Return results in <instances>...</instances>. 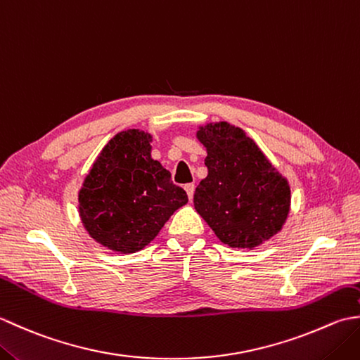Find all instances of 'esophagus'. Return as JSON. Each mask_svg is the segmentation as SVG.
Instances as JSON below:
<instances>
[{
	"mask_svg": "<svg viewBox=\"0 0 360 360\" xmlns=\"http://www.w3.org/2000/svg\"><path fill=\"white\" fill-rule=\"evenodd\" d=\"M184 190L187 192L188 200L192 201V200H193V193H195V184H186V186H184Z\"/></svg>",
	"mask_w": 360,
	"mask_h": 360,
	"instance_id": "obj_1",
	"label": "esophagus"
}]
</instances>
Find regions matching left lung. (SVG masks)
Listing matches in <instances>:
<instances>
[{
    "mask_svg": "<svg viewBox=\"0 0 360 360\" xmlns=\"http://www.w3.org/2000/svg\"><path fill=\"white\" fill-rule=\"evenodd\" d=\"M207 178L195 190V209L231 248L254 249L277 233L289 213L290 190L257 143L227 122L201 127Z\"/></svg>",
    "mask_w": 360,
    "mask_h": 360,
    "instance_id": "left-lung-1",
    "label": "left lung"
}]
</instances>
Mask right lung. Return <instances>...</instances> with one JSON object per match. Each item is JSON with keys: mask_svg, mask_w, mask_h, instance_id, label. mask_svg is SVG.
<instances>
[{"mask_svg": "<svg viewBox=\"0 0 360 360\" xmlns=\"http://www.w3.org/2000/svg\"><path fill=\"white\" fill-rule=\"evenodd\" d=\"M151 136L127 129L105 145L79 193L83 224L108 249L133 254L159 233L174 210L187 204L184 188L151 159Z\"/></svg>", "mask_w": 360, "mask_h": 360, "instance_id": "right-lung-1", "label": "right lung"}]
</instances>
